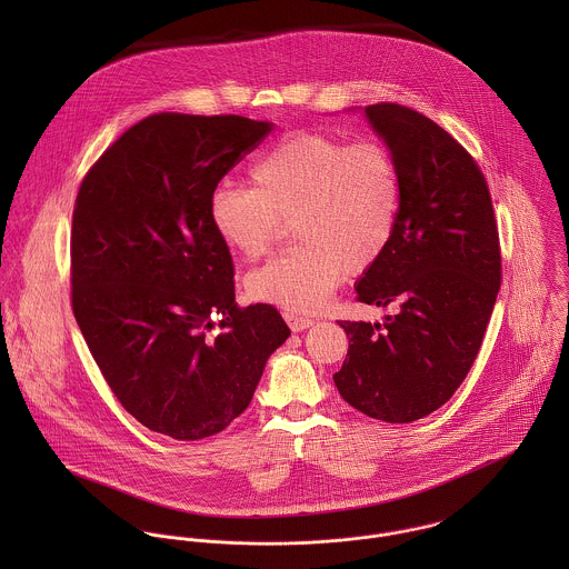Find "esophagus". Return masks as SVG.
Instances as JSON below:
<instances>
[{
  "label": "esophagus",
  "mask_w": 569,
  "mask_h": 569,
  "mask_svg": "<svg viewBox=\"0 0 569 569\" xmlns=\"http://www.w3.org/2000/svg\"><path fill=\"white\" fill-rule=\"evenodd\" d=\"M284 322L289 325V328H291L293 332H302V330H307L309 326H313L311 318H302V316H298V313H293V311H284Z\"/></svg>",
  "instance_id": "1"
}]
</instances>
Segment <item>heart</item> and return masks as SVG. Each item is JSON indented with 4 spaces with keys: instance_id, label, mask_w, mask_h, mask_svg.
<instances>
[{
    "instance_id": "b5f03b06",
    "label": "heart",
    "mask_w": 569,
    "mask_h": 569,
    "mask_svg": "<svg viewBox=\"0 0 569 569\" xmlns=\"http://www.w3.org/2000/svg\"><path fill=\"white\" fill-rule=\"evenodd\" d=\"M251 186H219L210 223L244 260L267 256L287 223L300 244L247 276L251 300L296 313L325 307L343 273L370 269L395 237L401 174L392 151L377 140H346L293 131L249 168Z\"/></svg>"
}]
</instances>
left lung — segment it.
Returning a JSON list of instances; mask_svg holds the SVG:
<instances>
[{
  "label": "left lung",
  "mask_w": 569,
  "mask_h": 569,
  "mask_svg": "<svg viewBox=\"0 0 569 569\" xmlns=\"http://www.w3.org/2000/svg\"><path fill=\"white\" fill-rule=\"evenodd\" d=\"M401 174V210L383 256L357 284L366 305H397L383 326L339 320L348 355L332 381L370 418L411 422L467 379L501 284L487 177L431 118L397 102L366 107Z\"/></svg>",
  "instance_id": "1"
}]
</instances>
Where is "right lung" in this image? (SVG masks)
Instances as JSON below:
<instances>
[{
	"label": "right lung",
	"instance_id": "1",
	"mask_svg": "<svg viewBox=\"0 0 569 569\" xmlns=\"http://www.w3.org/2000/svg\"><path fill=\"white\" fill-rule=\"evenodd\" d=\"M271 131L243 116L153 113L82 177L72 214V311L111 392L174 440L241 416L289 326L234 302V262L210 223L219 181Z\"/></svg>",
	"mask_w": 569,
	"mask_h": 569
}]
</instances>
